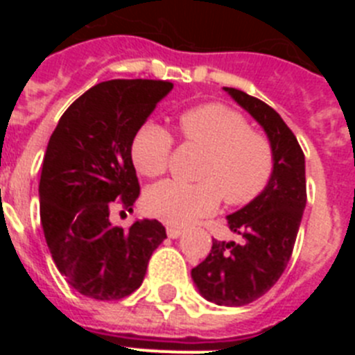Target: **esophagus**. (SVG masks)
I'll list each match as a JSON object with an SVG mask.
<instances>
[{
	"instance_id": "esophagus-1",
	"label": "esophagus",
	"mask_w": 355,
	"mask_h": 355,
	"mask_svg": "<svg viewBox=\"0 0 355 355\" xmlns=\"http://www.w3.org/2000/svg\"><path fill=\"white\" fill-rule=\"evenodd\" d=\"M181 233H183V231H181L180 227H174V225H167L168 238H180Z\"/></svg>"
}]
</instances>
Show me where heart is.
Listing matches in <instances>:
<instances>
[{
	"label": "heart",
	"instance_id": "heart-1",
	"mask_svg": "<svg viewBox=\"0 0 355 355\" xmlns=\"http://www.w3.org/2000/svg\"><path fill=\"white\" fill-rule=\"evenodd\" d=\"M180 133L187 144L208 150L199 168V183L167 180L149 188L146 208L172 225H187L225 205L245 206L270 184L275 150L270 139L250 130L240 112L206 103L180 115ZM174 137L156 122H146L131 140V159L144 175L155 178L168 167Z\"/></svg>",
	"mask_w": 355,
	"mask_h": 355
}]
</instances>
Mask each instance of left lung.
Listing matches in <instances>:
<instances>
[{
	"label": "left lung",
	"instance_id": "8db88e82",
	"mask_svg": "<svg viewBox=\"0 0 355 355\" xmlns=\"http://www.w3.org/2000/svg\"><path fill=\"white\" fill-rule=\"evenodd\" d=\"M225 90L265 128L275 150V171L258 199L227 216L240 243L213 240L192 277L209 302L247 306L277 283L290 261L306 208V163L297 137L272 106L241 90Z\"/></svg>",
	"mask_w": 355,
	"mask_h": 355
}]
</instances>
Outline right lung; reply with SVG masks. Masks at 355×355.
Segmentation results:
<instances>
[{
	"label": "right lung",
	"instance_id": "obj_1",
	"mask_svg": "<svg viewBox=\"0 0 355 355\" xmlns=\"http://www.w3.org/2000/svg\"><path fill=\"white\" fill-rule=\"evenodd\" d=\"M172 87L165 80L94 85L65 110L49 139L39 184L44 236L56 268L85 297L133 293L167 238L158 220L122 229L110 216L117 208L133 211L140 184L131 140Z\"/></svg>",
	"mask_w": 355,
	"mask_h": 355
}]
</instances>
